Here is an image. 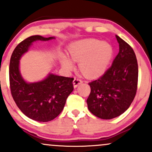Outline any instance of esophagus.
Wrapping results in <instances>:
<instances>
[{
  "label": "esophagus",
  "mask_w": 152,
  "mask_h": 152,
  "mask_svg": "<svg viewBox=\"0 0 152 152\" xmlns=\"http://www.w3.org/2000/svg\"><path fill=\"white\" fill-rule=\"evenodd\" d=\"M83 83V81L82 80L80 79V78H75L74 81H73V83H74V88H76L78 85L81 84V83Z\"/></svg>",
  "instance_id": "esophagus-1"
}]
</instances>
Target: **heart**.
Wrapping results in <instances>:
<instances>
[{"mask_svg":"<svg viewBox=\"0 0 152 152\" xmlns=\"http://www.w3.org/2000/svg\"><path fill=\"white\" fill-rule=\"evenodd\" d=\"M69 53L74 61L79 62L80 70L89 76H99L106 70L113 56L111 45L96 39H85L70 45ZM63 67L67 70L74 68V63L66 56H61Z\"/></svg>","mask_w":152,"mask_h":152,"instance_id":"heart-1","label":"heart"}]
</instances>
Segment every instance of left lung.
<instances>
[{
	"instance_id": "obj_1",
	"label": "left lung",
	"mask_w": 152,
	"mask_h": 152,
	"mask_svg": "<svg viewBox=\"0 0 152 152\" xmlns=\"http://www.w3.org/2000/svg\"><path fill=\"white\" fill-rule=\"evenodd\" d=\"M119 52L100 78L88 83V109L102 119L117 117L129 109L137 90L138 64L133 48L116 36Z\"/></svg>"
}]
</instances>
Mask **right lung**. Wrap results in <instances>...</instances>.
<instances>
[{
  "label": "right lung",
  "instance_id": "add662e5",
  "mask_svg": "<svg viewBox=\"0 0 152 152\" xmlns=\"http://www.w3.org/2000/svg\"><path fill=\"white\" fill-rule=\"evenodd\" d=\"M54 37L32 36L15 47L10 60L9 81L11 95L19 109L34 121L46 122L58 116L65 106L66 99L74 90V78L49 74L41 81L27 83L19 71V61L28 50L32 43L46 41Z\"/></svg>",
  "mask_w": 152,
  "mask_h": 152
}]
</instances>
